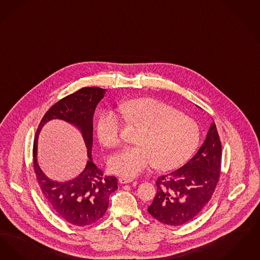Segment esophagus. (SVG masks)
<instances>
[{"instance_id":"obj_1","label":"esophagus","mask_w":260,"mask_h":260,"mask_svg":"<svg viewBox=\"0 0 260 260\" xmlns=\"http://www.w3.org/2000/svg\"><path fill=\"white\" fill-rule=\"evenodd\" d=\"M119 183H121V184H124V183H129V182H132L133 181V179H129V178H120L119 180Z\"/></svg>"}]
</instances>
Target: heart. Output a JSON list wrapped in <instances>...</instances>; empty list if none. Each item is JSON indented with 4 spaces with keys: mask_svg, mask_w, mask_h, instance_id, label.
Instances as JSON below:
<instances>
[{
    "mask_svg": "<svg viewBox=\"0 0 260 260\" xmlns=\"http://www.w3.org/2000/svg\"><path fill=\"white\" fill-rule=\"evenodd\" d=\"M119 110L128 124L142 128L136 143L124 147L109 161L113 174L134 178L149 165L171 170L180 166L194 152L200 132L187 115L163 102L141 98L122 103ZM121 117L112 110L103 111L97 122V136L103 146L117 147L120 143Z\"/></svg>",
    "mask_w": 260,
    "mask_h": 260,
    "instance_id": "1",
    "label": "heart"
}]
</instances>
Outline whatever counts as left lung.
Segmentation results:
<instances>
[{
    "instance_id": "8db88e82",
    "label": "left lung",
    "mask_w": 260,
    "mask_h": 260,
    "mask_svg": "<svg viewBox=\"0 0 260 260\" xmlns=\"http://www.w3.org/2000/svg\"><path fill=\"white\" fill-rule=\"evenodd\" d=\"M221 143L213 122L197 153L180 169L159 177L147 212L168 225L184 224L210 201L220 175Z\"/></svg>"
}]
</instances>
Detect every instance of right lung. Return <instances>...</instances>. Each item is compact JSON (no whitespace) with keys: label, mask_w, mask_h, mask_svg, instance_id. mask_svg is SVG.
<instances>
[{"label":"right lung","mask_w":260,"mask_h":260,"mask_svg":"<svg viewBox=\"0 0 260 260\" xmlns=\"http://www.w3.org/2000/svg\"><path fill=\"white\" fill-rule=\"evenodd\" d=\"M106 89L83 87L54 104L44 115L35 136L34 171L41 191L57 215L73 225L86 226L99 220L109 207V198L117 189L115 177H104L93 162V115ZM52 119L74 124L80 130L88 148L89 160L84 171L73 180L53 181L40 169L36 159L37 139L41 128Z\"/></svg>","instance_id":"1"}]
</instances>
